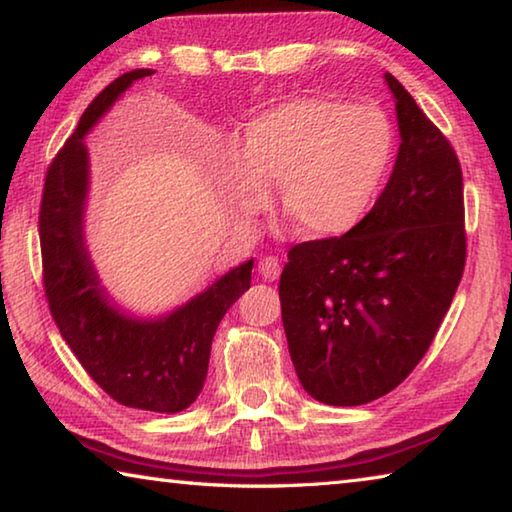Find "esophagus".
I'll return each mask as SVG.
<instances>
[{
    "label": "esophagus",
    "instance_id": "1",
    "mask_svg": "<svg viewBox=\"0 0 512 512\" xmlns=\"http://www.w3.org/2000/svg\"><path fill=\"white\" fill-rule=\"evenodd\" d=\"M259 273L264 275V280H277L282 273V262L273 255L259 259Z\"/></svg>",
    "mask_w": 512,
    "mask_h": 512
}]
</instances>
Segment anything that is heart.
<instances>
[{"mask_svg":"<svg viewBox=\"0 0 512 512\" xmlns=\"http://www.w3.org/2000/svg\"><path fill=\"white\" fill-rule=\"evenodd\" d=\"M395 133L375 106L327 97L284 101L248 121L244 160H230L228 189L241 210L262 212L280 185L282 212L302 237L350 232L391 167Z\"/></svg>","mask_w":512,"mask_h":512,"instance_id":"1","label":"heart"}]
</instances>
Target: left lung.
Returning a JSON list of instances; mask_svg holds the SVG:
<instances>
[{
    "label": "left lung",
    "mask_w": 512,
    "mask_h": 512,
    "mask_svg": "<svg viewBox=\"0 0 512 512\" xmlns=\"http://www.w3.org/2000/svg\"><path fill=\"white\" fill-rule=\"evenodd\" d=\"M386 83L402 144L384 192L343 237L293 246L280 277L300 384L332 406L368 404L411 375L465 268L461 162L404 85Z\"/></svg>",
    "instance_id": "obj_1"
}]
</instances>
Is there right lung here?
Segmentation results:
<instances>
[{"instance_id":"add662e5","label":"right lung","mask_w":512,"mask_h":512,"mask_svg":"<svg viewBox=\"0 0 512 512\" xmlns=\"http://www.w3.org/2000/svg\"><path fill=\"white\" fill-rule=\"evenodd\" d=\"M151 74L153 69H133L103 88L51 160L38 219L42 284L60 336L112 400L131 409L178 413L203 391L216 327L241 293L250 289L253 259L158 320L121 314L99 287L83 241L88 194L83 137L121 92Z\"/></svg>"}]
</instances>
